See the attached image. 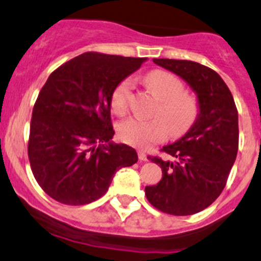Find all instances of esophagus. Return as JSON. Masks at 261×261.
<instances>
[{
	"label": "esophagus",
	"instance_id": "obj_1",
	"mask_svg": "<svg viewBox=\"0 0 261 261\" xmlns=\"http://www.w3.org/2000/svg\"><path fill=\"white\" fill-rule=\"evenodd\" d=\"M138 159L139 161H147V154L143 151H138Z\"/></svg>",
	"mask_w": 261,
	"mask_h": 261
}]
</instances>
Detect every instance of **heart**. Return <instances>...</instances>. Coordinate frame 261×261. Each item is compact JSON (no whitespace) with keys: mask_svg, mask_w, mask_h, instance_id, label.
Returning <instances> with one entry per match:
<instances>
[{"mask_svg":"<svg viewBox=\"0 0 261 261\" xmlns=\"http://www.w3.org/2000/svg\"><path fill=\"white\" fill-rule=\"evenodd\" d=\"M146 84L160 99L156 110L159 117L151 119L132 117L118 127L122 141L141 148H148L162 141L167 133L171 137L185 134L193 127L199 113L195 97L184 92V84L175 74L156 69L147 74ZM132 91L133 82L129 79L123 80L115 87L112 94V109L115 114L122 115L127 112Z\"/></svg>","mask_w":261,"mask_h":261,"instance_id":"1","label":"heart"}]
</instances>
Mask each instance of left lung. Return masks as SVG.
<instances>
[{
    "label": "left lung",
    "mask_w": 261,
    "mask_h": 261,
    "mask_svg": "<svg viewBox=\"0 0 261 261\" xmlns=\"http://www.w3.org/2000/svg\"><path fill=\"white\" fill-rule=\"evenodd\" d=\"M153 62L189 85L197 94L199 113L181 138L162 147L174 161L149 157L161 166L162 179L144 192L161 212L194 215L210 207L226 185L239 149V114L231 91L216 71L193 61Z\"/></svg>",
    "instance_id": "left-lung-1"
}]
</instances>
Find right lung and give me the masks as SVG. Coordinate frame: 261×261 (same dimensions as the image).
I'll return each instance as SVG.
<instances>
[{
	"label": "right lung",
	"instance_id": "obj_1",
	"mask_svg": "<svg viewBox=\"0 0 261 261\" xmlns=\"http://www.w3.org/2000/svg\"><path fill=\"white\" fill-rule=\"evenodd\" d=\"M147 58L87 51L56 69L38 95L28 144L40 188L57 202L89 204L109 189L136 149L112 141V94Z\"/></svg>",
	"mask_w": 261,
	"mask_h": 261
}]
</instances>
